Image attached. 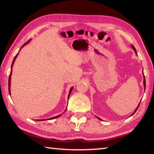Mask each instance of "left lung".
Masks as SVG:
<instances>
[{
  "mask_svg": "<svg viewBox=\"0 0 154 154\" xmlns=\"http://www.w3.org/2000/svg\"><path fill=\"white\" fill-rule=\"evenodd\" d=\"M132 49H133V50H134V51H135V53L137 54V52H136V48H134V45H132ZM143 86H144V90H146V79H145V76H144V75H143ZM140 103L138 104V106H137V108H136V109H135V110L134 111V112L132 114V115L131 116H132L133 115V114H134L136 112V110H138V107H139V106H140ZM97 119H99L100 120H103L102 119H100V118H99V117H97Z\"/></svg>",
  "mask_w": 154,
  "mask_h": 154,
  "instance_id": "8db88e82",
  "label": "left lung"
}]
</instances>
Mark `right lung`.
I'll return each instance as SVG.
<instances>
[{
	"mask_svg": "<svg viewBox=\"0 0 154 154\" xmlns=\"http://www.w3.org/2000/svg\"><path fill=\"white\" fill-rule=\"evenodd\" d=\"M29 42H30V40H29L28 42H26V43H25L24 45H23L21 48H22L25 45H26L28 43H29ZM20 50H21V49H20ZM18 53L16 55V56H15V57H14V60H13V61H12V65H11V73H10L9 78H8V92H9L10 95H11V75H12V67H13V65H14V61H15V60H16V58L17 57V56H18ZM73 87H72L71 88V89H70V90H69V94H68V100H69V95H70V94H71V91H72V90H73ZM66 109H65V110H66ZM61 114H60V115H57V116H54V117H52V118H50V119H42V120H35L42 121V120H48L55 119H57V118H58V117L61 116Z\"/></svg>",
	"mask_w": 154,
	"mask_h": 154,
	"instance_id": "1",
	"label": "right lung"
}]
</instances>
